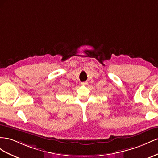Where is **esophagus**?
I'll use <instances>...</instances> for the list:
<instances>
[{
  "instance_id": "esophagus-1",
  "label": "esophagus",
  "mask_w": 158,
  "mask_h": 158,
  "mask_svg": "<svg viewBox=\"0 0 158 158\" xmlns=\"http://www.w3.org/2000/svg\"><path fill=\"white\" fill-rule=\"evenodd\" d=\"M81 85H87V82H82V83H81Z\"/></svg>"
}]
</instances>
